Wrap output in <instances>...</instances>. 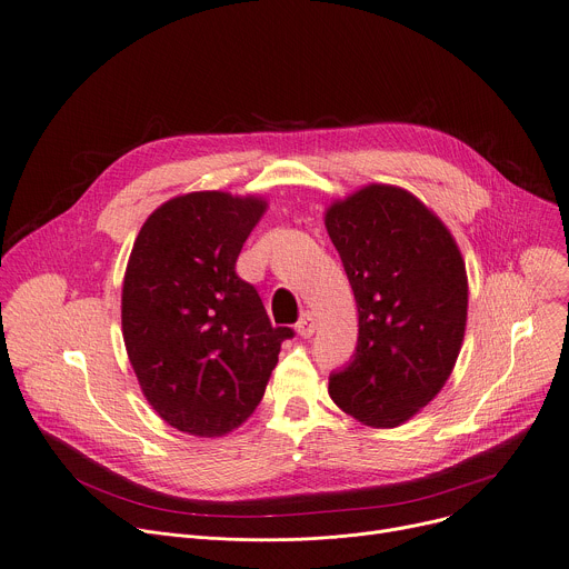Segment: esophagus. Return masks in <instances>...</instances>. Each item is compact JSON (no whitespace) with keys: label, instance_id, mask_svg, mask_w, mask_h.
<instances>
[{"label":"esophagus","instance_id":"1","mask_svg":"<svg viewBox=\"0 0 569 569\" xmlns=\"http://www.w3.org/2000/svg\"><path fill=\"white\" fill-rule=\"evenodd\" d=\"M297 333L299 336H303V338H311L313 333H316V329H318V322H316V316L313 313H303L301 318H299V322H297Z\"/></svg>","mask_w":569,"mask_h":569}]
</instances>
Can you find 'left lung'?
Wrapping results in <instances>:
<instances>
[{"instance_id":"obj_1","label":"left lung","mask_w":569,"mask_h":569,"mask_svg":"<svg viewBox=\"0 0 569 569\" xmlns=\"http://www.w3.org/2000/svg\"><path fill=\"white\" fill-rule=\"evenodd\" d=\"M325 224L358 306V345L329 395L347 416L395 429L447 383L468 322V274L442 220L416 194L370 183Z\"/></svg>"}]
</instances>
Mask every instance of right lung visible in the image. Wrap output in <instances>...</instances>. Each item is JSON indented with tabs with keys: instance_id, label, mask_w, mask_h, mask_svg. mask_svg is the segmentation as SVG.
<instances>
[{
	"instance_id": "add662e5",
	"label": "right lung",
	"mask_w": 569,
	"mask_h": 569,
	"mask_svg": "<svg viewBox=\"0 0 569 569\" xmlns=\"http://www.w3.org/2000/svg\"><path fill=\"white\" fill-rule=\"evenodd\" d=\"M268 209L263 197L179 194L153 211L129 256L122 336L149 406L174 429L220 438L261 403L281 342L238 253Z\"/></svg>"
}]
</instances>
